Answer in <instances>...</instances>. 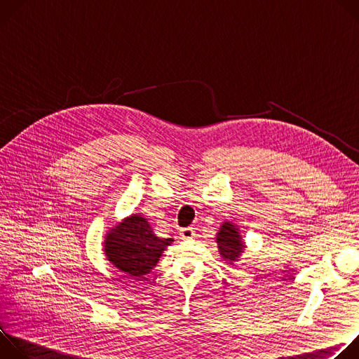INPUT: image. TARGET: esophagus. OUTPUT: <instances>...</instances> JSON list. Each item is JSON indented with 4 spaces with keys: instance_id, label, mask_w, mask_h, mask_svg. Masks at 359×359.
Wrapping results in <instances>:
<instances>
[{
    "instance_id": "esophagus-1",
    "label": "esophagus",
    "mask_w": 359,
    "mask_h": 359,
    "mask_svg": "<svg viewBox=\"0 0 359 359\" xmlns=\"http://www.w3.org/2000/svg\"><path fill=\"white\" fill-rule=\"evenodd\" d=\"M180 237L183 238V240H190V238H193L194 237V234H196V231H194V229L193 227H184V229H182L180 230Z\"/></svg>"
}]
</instances>
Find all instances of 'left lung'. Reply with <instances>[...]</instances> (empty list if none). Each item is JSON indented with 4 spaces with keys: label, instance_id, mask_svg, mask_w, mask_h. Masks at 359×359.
<instances>
[{
    "label": "left lung",
    "instance_id": "obj_1",
    "mask_svg": "<svg viewBox=\"0 0 359 359\" xmlns=\"http://www.w3.org/2000/svg\"><path fill=\"white\" fill-rule=\"evenodd\" d=\"M216 241L220 255L227 263L233 264L240 259V255L244 250V243L236 224L224 222L219 233L216 234Z\"/></svg>",
    "mask_w": 359,
    "mask_h": 359
}]
</instances>
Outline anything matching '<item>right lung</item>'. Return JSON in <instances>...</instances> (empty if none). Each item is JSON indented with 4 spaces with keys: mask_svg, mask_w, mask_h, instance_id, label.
Returning <instances> with one entry per match:
<instances>
[{
    "mask_svg": "<svg viewBox=\"0 0 359 359\" xmlns=\"http://www.w3.org/2000/svg\"><path fill=\"white\" fill-rule=\"evenodd\" d=\"M173 238H159L142 215H132L116 224L105 237L108 260L129 277H143L158 264Z\"/></svg>",
    "mask_w": 359,
    "mask_h": 359,
    "instance_id": "1",
    "label": "right lung"
}]
</instances>
